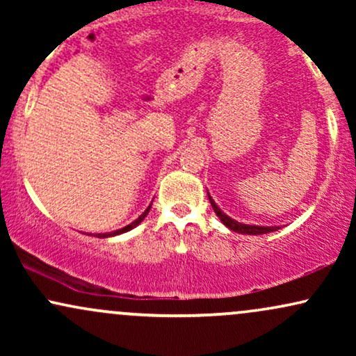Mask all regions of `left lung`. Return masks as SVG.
<instances>
[{
    "label": "left lung",
    "mask_w": 356,
    "mask_h": 356,
    "mask_svg": "<svg viewBox=\"0 0 356 356\" xmlns=\"http://www.w3.org/2000/svg\"><path fill=\"white\" fill-rule=\"evenodd\" d=\"M207 195H209V194H207ZM209 201H211L212 209H214L216 214H218V218L222 220L224 226L229 227L231 231L241 232V234H252V236H256V234H268V232H273V231L280 229V227H276V226L275 227H264V226H249V224H241V222H238V220L231 219L229 216L224 214V212L220 211L218 206H216V202L212 201L211 195H209Z\"/></svg>",
    "instance_id": "left-lung-1"
}]
</instances>
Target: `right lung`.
<instances>
[{"instance_id": "obj_1", "label": "right lung", "mask_w": 356, "mask_h": 356, "mask_svg": "<svg viewBox=\"0 0 356 356\" xmlns=\"http://www.w3.org/2000/svg\"><path fill=\"white\" fill-rule=\"evenodd\" d=\"M149 211H150V206L147 207L145 209V212L142 216H138V219H136L134 220L132 224H129V226H125V227H122V229H118V231H113V232H110V234H99V238H108V236H117V234H122V232H127V231H130V229H134V227L136 226H138V224L142 222V220H144V218L147 214H149Z\"/></svg>"}]
</instances>
